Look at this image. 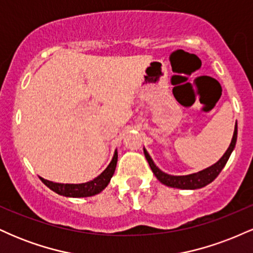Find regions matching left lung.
I'll list each match as a JSON object with an SVG mask.
<instances>
[{"label":"left lung","mask_w":253,"mask_h":253,"mask_svg":"<svg viewBox=\"0 0 253 253\" xmlns=\"http://www.w3.org/2000/svg\"><path fill=\"white\" fill-rule=\"evenodd\" d=\"M237 133H238V129H237V124H236V128H234L233 138H232L231 145H229L227 151H226L225 155L220 158L219 162H216L215 164L211 165L210 168H207V169L200 171V172L191 173V175H187V176L168 175V173L163 172V171H161L156 167L155 163L152 162V159H151V157L149 156V153L146 152V150H144V153H145V157H146L147 162H149L151 170H152V172L155 173V176L158 178L159 182H162L163 184L168 185V187L178 188V189H199V188L206 187V185L210 184L211 182H213L217 177V175L221 172L223 167H225L226 163H227L232 151H233L234 146H236Z\"/></svg>","instance_id":"1"}]
</instances>
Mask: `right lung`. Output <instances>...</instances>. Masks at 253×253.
<instances>
[{"label": "right lung", "instance_id": "1", "mask_svg": "<svg viewBox=\"0 0 253 253\" xmlns=\"http://www.w3.org/2000/svg\"><path fill=\"white\" fill-rule=\"evenodd\" d=\"M117 162L118 152L115 151L114 157H113L112 162H110V164L107 167V169L104 170L100 176H97L96 178L92 179V181L82 183V184H62V183H53L51 181H47V179H43L42 177H40V179H42L43 184L47 185L51 190L59 194V195L68 197L92 196L101 193V191L108 185L110 178L114 175L115 168H117Z\"/></svg>", "mask_w": 253, "mask_h": 253}]
</instances>
